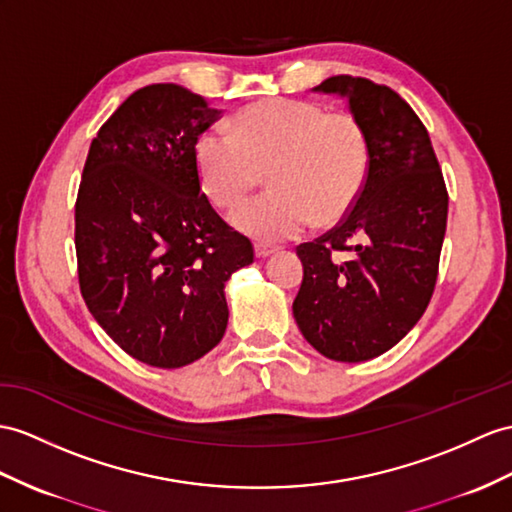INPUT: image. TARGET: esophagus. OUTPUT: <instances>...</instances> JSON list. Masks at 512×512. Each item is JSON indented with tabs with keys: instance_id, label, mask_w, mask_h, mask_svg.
<instances>
[{
	"instance_id": "obj_1",
	"label": "esophagus",
	"mask_w": 512,
	"mask_h": 512,
	"mask_svg": "<svg viewBox=\"0 0 512 512\" xmlns=\"http://www.w3.org/2000/svg\"><path fill=\"white\" fill-rule=\"evenodd\" d=\"M254 254H256V258H269L271 254H276V247L265 245V243H256L254 245Z\"/></svg>"
}]
</instances>
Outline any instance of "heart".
Instances as JSON below:
<instances>
[{
  "instance_id": "b5f03b06",
  "label": "heart",
  "mask_w": 512,
  "mask_h": 512,
  "mask_svg": "<svg viewBox=\"0 0 512 512\" xmlns=\"http://www.w3.org/2000/svg\"><path fill=\"white\" fill-rule=\"evenodd\" d=\"M371 147L347 112L304 99H267L234 117V132L210 128L195 143V169L215 206L243 199L269 171L271 191L230 213L232 226L256 241L302 234L313 219L341 221L363 193Z\"/></svg>"
}]
</instances>
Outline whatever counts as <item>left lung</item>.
Instances as JSON below:
<instances>
[{"label": "left lung", "mask_w": 512, "mask_h": 512, "mask_svg": "<svg viewBox=\"0 0 512 512\" xmlns=\"http://www.w3.org/2000/svg\"><path fill=\"white\" fill-rule=\"evenodd\" d=\"M319 93L347 99L371 158L354 208L297 247L304 280L293 317L319 354L363 363L389 352L426 313L447 226V189L421 119L384 84L332 76ZM345 251V259L338 252Z\"/></svg>", "instance_id": "obj_1"}]
</instances>
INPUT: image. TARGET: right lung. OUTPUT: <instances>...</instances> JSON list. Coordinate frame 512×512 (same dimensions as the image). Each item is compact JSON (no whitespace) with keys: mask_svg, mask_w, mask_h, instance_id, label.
I'll use <instances>...</instances> for the list:
<instances>
[{"mask_svg":"<svg viewBox=\"0 0 512 512\" xmlns=\"http://www.w3.org/2000/svg\"><path fill=\"white\" fill-rule=\"evenodd\" d=\"M219 117L184 86L149 84L112 112L84 162L80 291L110 339L149 367L213 350L228 326L226 282L254 263L199 186L195 143Z\"/></svg>","mask_w":512,"mask_h":512,"instance_id":"add662e5","label":"right lung"}]
</instances>
